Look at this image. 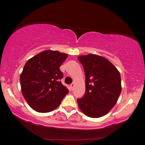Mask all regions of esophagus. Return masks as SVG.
Masks as SVG:
<instances>
[{
    "instance_id": "34e87169",
    "label": "esophagus",
    "mask_w": 145,
    "mask_h": 145,
    "mask_svg": "<svg viewBox=\"0 0 145 145\" xmlns=\"http://www.w3.org/2000/svg\"><path fill=\"white\" fill-rule=\"evenodd\" d=\"M70 87H71V90H73V89H74V83H72L71 84H70Z\"/></svg>"
}]
</instances>
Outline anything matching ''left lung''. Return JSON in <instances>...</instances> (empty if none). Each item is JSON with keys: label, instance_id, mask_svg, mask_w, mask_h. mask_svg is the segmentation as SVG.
Masks as SVG:
<instances>
[{"label": "left lung", "instance_id": "obj_1", "mask_svg": "<svg viewBox=\"0 0 145 145\" xmlns=\"http://www.w3.org/2000/svg\"><path fill=\"white\" fill-rule=\"evenodd\" d=\"M86 76V92L78 99L80 109L91 118L106 115L116 104L122 90L120 74L103 57L94 54L78 57Z\"/></svg>", "mask_w": 145, "mask_h": 145}]
</instances>
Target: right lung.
Returning <instances> with one entry per match:
<instances>
[{"instance_id": "obj_1", "label": "right lung", "mask_w": 145, "mask_h": 145, "mask_svg": "<svg viewBox=\"0 0 145 145\" xmlns=\"http://www.w3.org/2000/svg\"><path fill=\"white\" fill-rule=\"evenodd\" d=\"M67 55L46 50L26 62L20 76L22 94L27 103L38 112H49L60 105L69 90L60 80L59 67Z\"/></svg>"}]
</instances>
